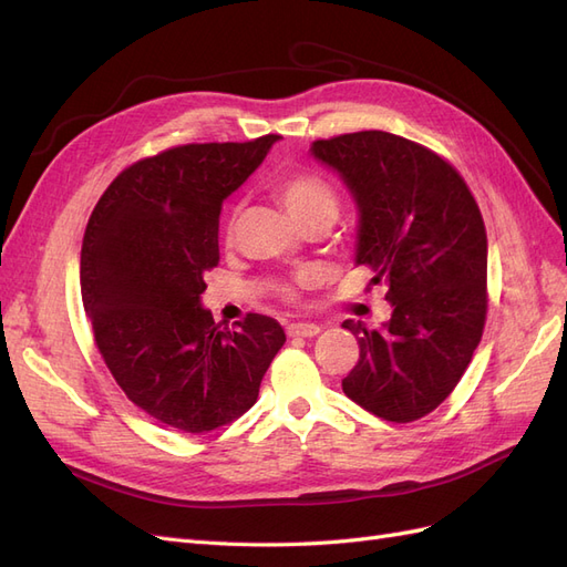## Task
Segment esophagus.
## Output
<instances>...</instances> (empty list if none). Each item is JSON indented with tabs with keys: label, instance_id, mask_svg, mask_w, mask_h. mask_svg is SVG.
<instances>
[{
	"label": "esophagus",
	"instance_id": "esophagus-1",
	"mask_svg": "<svg viewBox=\"0 0 567 567\" xmlns=\"http://www.w3.org/2000/svg\"><path fill=\"white\" fill-rule=\"evenodd\" d=\"M286 331H288L290 338H315V336H319L321 326H317V323H290Z\"/></svg>",
	"mask_w": 567,
	"mask_h": 567
}]
</instances>
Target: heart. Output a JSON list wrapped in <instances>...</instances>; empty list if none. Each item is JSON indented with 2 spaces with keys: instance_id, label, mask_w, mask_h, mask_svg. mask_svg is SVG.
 Here are the masks:
<instances>
[{
  "instance_id": "b5f03b06",
  "label": "heart",
  "mask_w": 567,
  "mask_h": 567,
  "mask_svg": "<svg viewBox=\"0 0 567 567\" xmlns=\"http://www.w3.org/2000/svg\"><path fill=\"white\" fill-rule=\"evenodd\" d=\"M277 196L288 215L296 219L298 227L312 219H326L333 225L338 215V196L333 186L315 173H296L281 179L277 186ZM284 293L293 296V290L286 286Z\"/></svg>"
}]
</instances>
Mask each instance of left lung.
Segmentation results:
<instances>
[{
    "mask_svg": "<svg viewBox=\"0 0 567 567\" xmlns=\"http://www.w3.org/2000/svg\"><path fill=\"white\" fill-rule=\"evenodd\" d=\"M312 158L340 177L357 208L354 265L385 284L392 315L359 342L342 392L371 414L416 421L450 398L487 315V234L466 182L437 153L369 130L319 140Z\"/></svg>",
    "mask_w": 567,
    "mask_h": 567,
    "instance_id": "8db88e82",
    "label": "left lung"
}]
</instances>
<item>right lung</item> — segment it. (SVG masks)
<instances>
[{"instance_id": "right-lung-1", "label": "right lung", "mask_w": 567, "mask_h": 567, "mask_svg": "<svg viewBox=\"0 0 567 567\" xmlns=\"http://www.w3.org/2000/svg\"><path fill=\"white\" fill-rule=\"evenodd\" d=\"M281 140L188 144L120 173L82 241L80 286L96 348L127 398L184 433H208L255 404L286 333L248 315L221 329L205 310L219 262V210Z\"/></svg>"}]
</instances>
